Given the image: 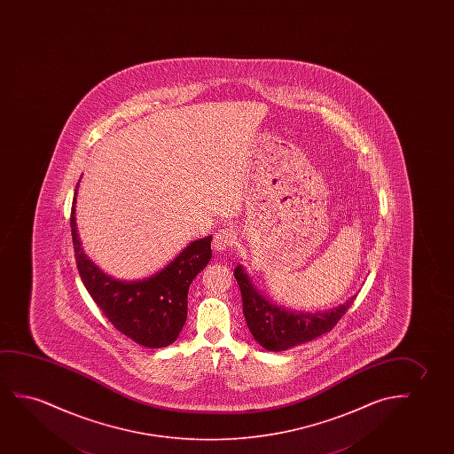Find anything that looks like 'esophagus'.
<instances>
[{"label":"esophagus","mask_w":454,"mask_h":454,"mask_svg":"<svg viewBox=\"0 0 454 454\" xmlns=\"http://www.w3.org/2000/svg\"><path fill=\"white\" fill-rule=\"evenodd\" d=\"M234 240H236V231L232 230V228H228V226H222L214 234L212 245H214V248L217 249V251H226V249H230L232 247Z\"/></svg>","instance_id":"1"}]
</instances>
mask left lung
<instances>
[{
	"label": "left lung",
	"instance_id": "1",
	"mask_svg": "<svg viewBox=\"0 0 454 454\" xmlns=\"http://www.w3.org/2000/svg\"><path fill=\"white\" fill-rule=\"evenodd\" d=\"M234 278L240 286L243 302V317L247 319L249 332L262 348L280 352L299 344L311 341L317 336L327 333L344 317L354 299L330 310L317 313H296L271 304L255 290L253 280L245 273L242 265L234 268Z\"/></svg>",
	"mask_w": 454,
	"mask_h": 454
}]
</instances>
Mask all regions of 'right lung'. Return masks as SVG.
I'll list each match as a JSON object with an SVG mask.
<instances>
[{"instance_id": "right-lung-1", "label": "right lung", "mask_w": 454, "mask_h": 454, "mask_svg": "<svg viewBox=\"0 0 454 454\" xmlns=\"http://www.w3.org/2000/svg\"><path fill=\"white\" fill-rule=\"evenodd\" d=\"M75 186L71 234L83 286L116 329L144 348H166L178 338L187 317V292L209 263L212 237L193 240L168 267L147 279L116 280L100 271L82 248L75 224Z\"/></svg>"}]
</instances>
